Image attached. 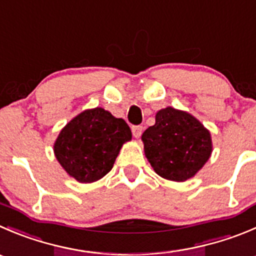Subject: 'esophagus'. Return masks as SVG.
Listing matches in <instances>:
<instances>
[{
  "instance_id": "esophagus-1",
  "label": "esophagus",
  "mask_w": 256,
  "mask_h": 256,
  "mask_svg": "<svg viewBox=\"0 0 256 256\" xmlns=\"http://www.w3.org/2000/svg\"><path fill=\"white\" fill-rule=\"evenodd\" d=\"M142 130H144L142 126H134V128H132V135L135 136L136 138H138L141 136V134H142Z\"/></svg>"
}]
</instances>
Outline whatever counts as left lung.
<instances>
[{
	"instance_id": "8db88e82",
	"label": "left lung",
	"mask_w": 256,
	"mask_h": 256,
	"mask_svg": "<svg viewBox=\"0 0 256 256\" xmlns=\"http://www.w3.org/2000/svg\"><path fill=\"white\" fill-rule=\"evenodd\" d=\"M141 140L154 171L178 182L194 178L212 152L210 131L195 116L171 106L156 112L155 125Z\"/></svg>"
}]
</instances>
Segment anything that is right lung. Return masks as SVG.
<instances>
[{"label":"right lung","instance_id":"1","mask_svg":"<svg viewBox=\"0 0 256 256\" xmlns=\"http://www.w3.org/2000/svg\"><path fill=\"white\" fill-rule=\"evenodd\" d=\"M131 130L122 118L102 108H88L68 121L54 144V152L64 170L81 184L102 178L112 168Z\"/></svg>","mask_w":256,"mask_h":256}]
</instances>
